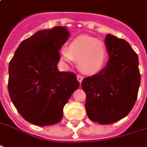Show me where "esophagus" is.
Instances as JSON below:
<instances>
[{
    "instance_id": "esophagus-1",
    "label": "esophagus",
    "mask_w": 147,
    "mask_h": 147,
    "mask_svg": "<svg viewBox=\"0 0 147 147\" xmlns=\"http://www.w3.org/2000/svg\"><path fill=\"white\" fill-rule=\"evenodd\" d=\"M77 78H78V82H79L80 83L82 82V80H83V77L79 75V74H78V75H77Z\"/></svg>"
}]
</instances>
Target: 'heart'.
Returning <instances> with one entry per match:
<instances>
[{
	"mask_svg": "<svg viewBox=\"0 0 147 147\" xmlns=\"http://www.w3.org/2000/svg\"><path fill=\"white\" fill-rule=\"evenodd\" d=\"M61 56L65 62L78 61V66L86 74L99 71L103 65L107 52L103 42L88 35H81L74 39L68 48H62Z\"/></svg>",
	"mask_w": 147,
	"mask_h": 147,
	"instance_id": "obj_1",
	"label": "heart"
}]
</instances>
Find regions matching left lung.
<instances>
[{
    "mask_svg": "<svg viewBox=\"0 0 147 147\" xmlns=\"http://www.w3.org/2000/svg\"><path fill=\"white\" fill-rule=\"evenodd\" d=\"M105 43L109 54L107 65L82 82L86 114L100 125L114 123L130 113L141 81L138 57L129 44L112 34H107Z\"/></svg>",
    "mask_w": 147,
    "mask_h": 147,
    "instance_id": "8db88e82",
    "label": "left lung"
}]
</instances>
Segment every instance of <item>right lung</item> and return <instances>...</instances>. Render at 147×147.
<instances>
[{"label":"right lung","instance_id":"right-lung-1","mask_svg":"<svg viewBox=\"0 0 147 147\" xmlns=\"http://www.w3.org/2000/svg\"><path fill=\"white\" fill-rule=\"evenodd\" d=\"M65 26L39 30L24 39L9 64L8 90L18 112L39 126L61 121L63 108L79 86L76 74L59 72V50L69 38Z\"/></svg>","mask_w":147,"mask_h":147}]
</instances>
